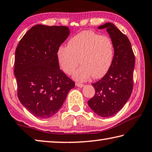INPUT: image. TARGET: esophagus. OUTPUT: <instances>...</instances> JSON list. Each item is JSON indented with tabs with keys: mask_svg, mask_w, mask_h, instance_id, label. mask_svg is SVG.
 Returning a JSON list of instances; mask_svg holds the SVG:
<instances>
[{
	"mask_svg": "<svg viewBox=\"0 0 152 152\" xmlns=\"http://www.w3.org/2000/svg\"><path fill=\"white\" fill-rule=\"evenodd\" d=\"M76 86L80 87V88H82V87H83L84 85L83 84H81V83H78V82H76Z\"/></svg>",
	"mask_w": 152,
	"mask_h": 152,
	"instance_id": "1",
	"label": "esophagus"
}]
</instances>
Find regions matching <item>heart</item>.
Returning <instances> with one entry per match:
<instances>
[{"label": "heart", "mask_w": 152, "mask_h": 152, "mask_svg": "<svg viewBox=\"0 0 152 152\" xmlns=\"http://www.w3.org/2000/svg\"><path fill=\"white\" fill-rule=\"evenodd\" d=\"M114 56V43L110 37L92 31H84L69 40L68 47L61 46L57 51L59 64L70 75L79 64L82 66L74 74L78 81H86L92 76H103L109 70Z\"/></svg>", "instance_id": "heart-1"}]
</instances>
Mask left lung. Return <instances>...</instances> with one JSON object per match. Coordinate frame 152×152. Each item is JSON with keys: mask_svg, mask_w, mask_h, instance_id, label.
<instances>
[{"mask_svg": "<svg viewBox=\"0 0 152 152\" xmlns=\"http://www.w3.org/2000/svg\"><path fill=\"white\" fill-rule=\"evenodd\" d=\"M98 28L107 29L114 43V57L107 74L92 84L95 94L88 104L98 115L109 117L119 112L132 94L135 60L128 37L114 25L107 23Z\"/></svg>", "mask_w": 152, "mask_h": 152, "instance_id": "left-lung-1", "label": "left lung"}]
</instances>
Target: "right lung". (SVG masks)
I'll list each match as a JSON object with an SVG mask.
<instances>
[{
	"label": "right lung",
	"instance_id": "add662e5",
	"mask_svg": "<svg viewBox=\"0 0 152 152\" xmlns=\"http://www.w3.org/2000/svg\"><path fill=\"white\" fill-rule=\"evenodd\" d=\"M69 34L68 27L37 25L25 33L16 48L17 96L38 118L54 115L75 86L60 69L57 58L59 48Z\"/></svg>",
	"mask_w": 152,
	"mask_h": 152
}]
</instances>
